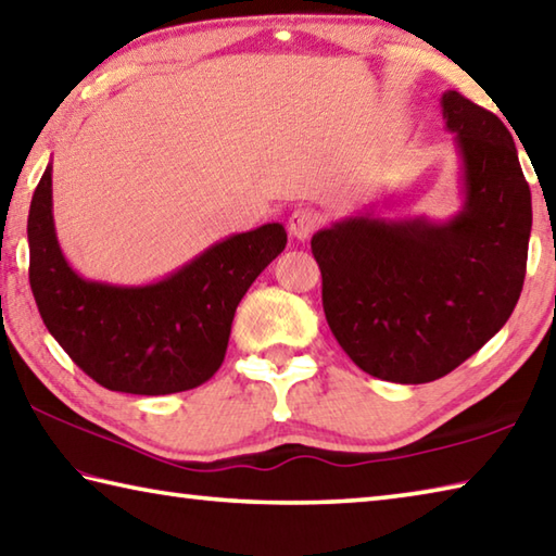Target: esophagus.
Segmentation results:
<instances>
[{
  "label": "esophagus",
  "instance_id": "esophagus-1",
  "mask_svg": "<svg viewBox=\"0 0 556 556\" xmlns=\"http://www.w3.org/2000/svg\"><path fill=\"white\" fill-rule=\"evenodd\" d=\"M320 226V216L311 208H296L294 214L289 216V236L296 240H308L316 233Z\"/></svg>",
  "mask_w": 556,
  "mask_h": 556
}]
</instances>
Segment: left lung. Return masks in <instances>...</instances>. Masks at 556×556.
<instances>
[{
	"mask_svg": "<svg viewBox=\"0 0 556 556\" xmlns=\"http://www.w3.org/2000/svg\"><path fill=\"white\" fill-rule=\"evenodd\" d=\"M442 116L462 157L457 216L359 214L311 238L332 336L383 381L450 375L506 326L525 281L532 199L510 130L452 89Z\"/></svg>",
	"mask_w": 556,
	"mask_h": 556,
	"instance_id": "left-lung-1",
	"label": "left lung"
}]
</instances>
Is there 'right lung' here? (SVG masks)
I'll return each instance as SVG.
<instances>
[{
	"label": "right lung",
	"instance_id": "obj_1",
	"mask_svg": "<svg viewBox=\"0 0 556 556\" xmlns=\"http://www.w3.org/2000/svg\"><path fill=\"white\" fill-rule=\"evenodd\" d=\"M285 245V226L265 224L153 285L89 281L60 250L48 165L28 211V281L48 332L87 377L109 391L165 396L216 375L240 299Z\"/></svg>",
	"mask_w": 556,
	"mask_h": 556
}]
</instances>
